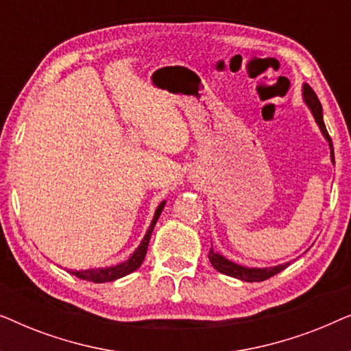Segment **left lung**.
Masks as SVG:
<instances>
[{"label": "left lung", "instance_id": "8db88e82", "mask_svg": "<svg viewBox=\"0 0 351 351\" xmlns=\"http://www.w3.org/2000/svg\"><path fill=\"white\" fill-rule=\"evenodd\" d=\"M302 95H304V102L306 104V107L310 108V112H311V114H313L316 124H318V126H319V131L323 132L324 138L329 143L330 161H332V165H335L332 141H330V137H329V134H328V129H326V126H324L323 107H321V102H319L318 95L315 94V90L311 89L306 83H304V86H302ZM209 261H210V263H213V267L217 271L223 273V275L232 276V278H237V280L246 281V282L265 281V280H268V278H271L273 275H276V273L282 271L287 265H289V263H281V265H276V267L247 268V267L238 265V263H234L232 261H228V258H225L223 256H220V254L215 252L213 247H210V251H209Z\"/></svg>", "mask_w": 351, "mask_h": 351}]
</instances>
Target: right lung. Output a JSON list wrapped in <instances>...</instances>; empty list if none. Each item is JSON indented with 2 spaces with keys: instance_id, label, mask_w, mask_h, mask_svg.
Segmentation results:
<instances>
[{
  "instance_id": "1",
  "label": "right lung",
  "mask_w": 351,
  "mask_h": 351,
  "mask_svg": "<svg viewBox=\"0 0 351 351\" xmlns=\"http://www.w3.org/2000/svg\"><path fill=\"white\" fill-rule=\"evenodd\" d=\"M165 204H166V201H162V203L158 206L156 210H155V215H153V220H152L150 227H148V230H147L145 237H143L141 244H138V247L132 252V256L129 257L126 262H121V263H118V265H113V267L89 268V270H80V271L69 270V271L71 273V275L78 276L80 280L93 281V282L114 281V280H118V278H123V276L129 275V273L136 271L137 268L142 265L143 258H145V254H147V249H148V241H150L153 228H155L158 219H160L162 209H165Z\"/></svg>"
}]
</instances>
